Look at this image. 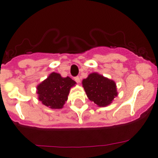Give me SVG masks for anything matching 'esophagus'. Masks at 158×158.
I'll use <instances>...</instances> for the list:
<instances>
[{
    "mask_svg": "<svg viewBox=\"0 0 158 158\" xmlns=\"http://www.w3.org/2000/svg\"><path fill=\"white\" fill-rule=\"evenodd\" d=\"M74 79L76 82H78V83H79V82H80V78H79V76H76V77H75Z\"/></svg>",
    "mask_w": 158,
    "mask_h": 158,
    "instance_id": "obj_1",
    "label": "esophagus"
}]
</instances>
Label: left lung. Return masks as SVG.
Returning <instances> with one entry per match:
<instances>
[{
	"label": "left lung",
	"instance_id": "left-lung-1",
	"mask_svg": "<svg viewBox=\"0 0 158 158\" xmlns=\"http://www.w3.org/2000/svg\"><path fill=\"white\" fill-rule=\"evenodd\" d=\"M82 84L88 99L99 107L111 104L118 95L116 82L98 73H90Z\"/></svg>",
	"mask_w": 158,
	"mask_h": 158
}]
</instances>
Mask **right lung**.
Listing matches in <instances>:
<instances>
[{
  "mask_svg": "<svg viewBox=\"0 0 158 158\" xmlns=\"http://www.w3.org/2000/svg\"><path fill=\"white\" fill-rule=\"evenodd\" d=\"M76 82L70 77H62L59 73H52L37 85L38 100L51 109H62L68 99L72 87Z\"/></svg>",
  "mask_w": 158,
  "mask_h": 158,
  "instance_id": "add662e5",
  "label": "right lung"
}]
</instances>
